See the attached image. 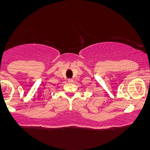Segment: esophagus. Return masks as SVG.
<instances>
[{"instance_id":"34e87169","label":"esophagus","mask_w":150,"mask_h":150,"mask_svg":"<svg viewBox=\"0 0 150 150\" xmlns=\"http://www.w3.org/2000/svg\"><path fill=\"white\" fill-rule=\"evenodd\" d=\"M68 82H70V83H71V82H73V79L70 78V79H68Z\"/></svg>"}]
</instances>
